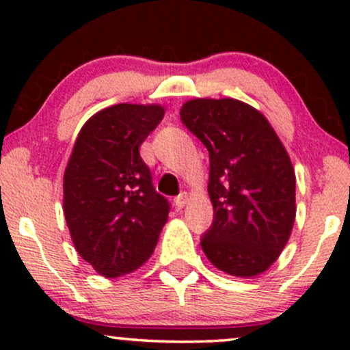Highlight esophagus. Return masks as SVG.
<instances>
[{
    "mask_svg": "<svg viewBox=\"0 0 350 350\" xmlns=\"http://www.w3.org/2000/svg\"><path fill=\"white\" fill-rule=\"evenodd\" d=\"M187 200H189V194H187V192H180V194L178 196V198L174 199L176 207H178V208H183V207L186 206V204H187Z\"/></svg>",
    "mask_w": 350,
    "mask_h": 350,
    "instance_id": "1",
    "label": "esophagus"
}]
</instances>
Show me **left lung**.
Wrapping results in <instances>:
<instances>
[{
	"instance_id": "left-lung-1",
	"label": "left lung",
	"mask_w": 350,
	"mask_h": 350,
	"mask_svg": "<svg viewBox=\"0 0 350 350\" xmlns=\"http://www.w3.org/2000/svg\"><path fill=\"white\" fill-rule=\"evenodd\" d=\"M180 122L207 148L214 222L200 245L214 267L239 278L270 268L295 224L296 176L258 110L234 98H194Z\"/></svg>"
}]
</instances>
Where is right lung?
<instances>
[{
    "mask_svg": "<svg viewBox=\"0 0 350 350\" xmlns=\"http://www.w3.org/2000/svg\"><path fill=\"white\" fill-rule=\"evenodd\" d=\"M164 116L159 105H120L83 124L64 174V215L79 255L107 278L136 270L170 214L139 146Z\"/></svg>",
    "mask_w": 350,
    "mask_h": 350,
    "instance_id": "right-lung-1",
    "label": "right lung"
}]
</instances>
